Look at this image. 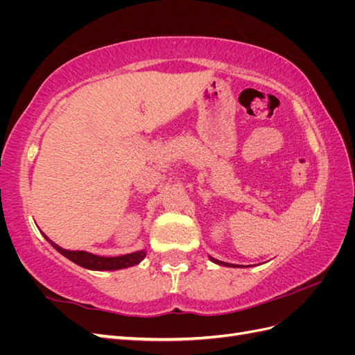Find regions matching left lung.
<instances>
[{
    "mask_svg": "<svg viewBox=\"0 0 355 355\" xmlns=\"http://www.w3.org/2000/svg\"><path fill=\"white\" fill-rule=\"evenodd\" d=\"M210 261H211V262H214V263H218V265H225V266H234V268H239L237 265H232V263H227V262H222V261H218V259H214V257H210Z\"/></svg>",
    "mask_w": 355,
    "mask_h": 355,
    "instance_id": "1",
    "label": "left lung"
}]
</instances>
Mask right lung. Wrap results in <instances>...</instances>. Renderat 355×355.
I'll list each match as a JSON object with an SVG mask.
<instances>
[{
	"instance_id": "right-lung-1",
	"label": "right lung",
	"mask_w": 355,
	"mask_h": 355,
	"mask_svg": "<svg viewBox=\"0 0 355 355\" xmlns=\"http://www.w3.org/2000/svg\"><path fill=\"white\" fill-rule=\"evenodd\" d=\"M46 237V235H44ZM46 240L55 247V249L62 253L65 257H68L69 261L73 263H77L83 268H87V270H94V271H114V270H121V268L127 266H133L137 265L141 261H144V257L146 256L145 250H139L135 253H128L123 256H115V257H105V256H98V254H92L89 252H83V250H65L59 247L58 244L53 243L46 237Z\"/></svg>"
}]
</instances>
